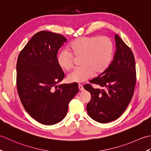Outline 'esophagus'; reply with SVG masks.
<instances>
[{
  "label": "esophagus",
  "instance_id": "obj_1",
  "mask_svg": "<svg viewBox=\"0 0 151 151\" xmlns=\"http://www.w3.org/2000/svg\"><path fill=\"white\" fill-rule=\"evenodd\" d=\"M78 88H79V90L80 91H83L84 90V87H83V86L81 84H79L78 85Z\"/></svg>",
  "mask_w": 151,
  "mask_h": 151
}]
</instances>
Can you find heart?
I'll use <instances>...</instances> for the list:
<instances>
[{"label": "heart", "mask_w": 151, "mask_h": 151, "mask_svg": "<svg viewBox=\"0 0 151 151\" xmlns=\"http://www.w3.org/2000/svg\"><path fill=\"white\" fill-rule=\"evenodd\" d=\"M68 51H61L57 58L59 66L69 71L74 65V58L80 59L77 67L67 76L69 81L82 83L95 75L106 70L113 58L114 44L106 36H89L76 38L68 45Z\"/></svg>", "instance_id": "b5f03b06"}]
</instances>
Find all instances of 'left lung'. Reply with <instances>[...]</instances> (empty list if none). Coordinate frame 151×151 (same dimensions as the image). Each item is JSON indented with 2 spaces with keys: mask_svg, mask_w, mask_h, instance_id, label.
<instances>
[{
  "mask_svg": "<svg viewBox=\"0 0 151 151\" xmlns=\"http://www.w3.org/2000/svg\"><path fill=\"white\" fill-rule=\"evenodd\" d=\"M115 40L116 50L110 66L89 81L102 89H95L90 84L84 86L91 96L86 106L88 114L101 123L113 121L123 114L136 86V63L132 51L117 34L115 35Z\"/></svg>",
  "mask_w": 151,
  "mask_h": 151,
  "instance_id": "obj_1",
  "label": "left lung"
}]
</instances>
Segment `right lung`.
<instances>
[{
    "label": "right lung",
    "instance_id": "1",
    "mask_svg": "<svg viewBox=\"0 0 151 151\" xmlns=\"http://www.w3.org/2000/svg\"><path fill=\"white\" fill-rule=\"evenodd\" d=\"M66 41L61 34L40 31L18 56V95L26 111L41 124L52 125L63 119L69 102L78 92L76 83L57 85L65 76L57 54Z\"/></svg>",
    "mask_w": 151,
    "mask_h": 151
}]
</instances>
